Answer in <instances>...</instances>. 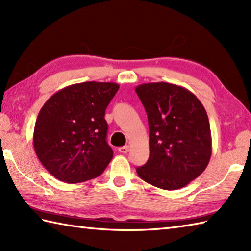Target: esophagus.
I'll return each mask as SVG.
<instances>
[{"label": "esophagus", "instance_id": "esophagus-1", "mask_svg": "<svg viewBox=\"0 0 251 251\" xmlns=\"http://www.w3.org/2000/svg\"><path fill=\"white\" fill-rule=\"evenodd\" d=\"M128 151H129V147L128 146H124V147L119 148V152H121L123 154H125V153H127Z\"/></svg>", "mask_w": 251, "mask_h": 251}]
</instances>
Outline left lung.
I'll use <instances>...</instances> for the list:
<instances>
[{
    "instance_id": "left-lung-1",
    "label": "left lung",
    "mask_w": 251,
    "mask_h": 251,
    "mask_svg": "<svg viewBox=\"0 0 251 251\" xmlns=\"http://www.w3.org/2000/svg\"><path fill=\"white\" fill-rule=\"evenodd\" d=\"M135 90L150 130V156L137 174L159 189L183 188L204 172L211 156L206 110L193 93L175 84L147 83Z\"/></svg>"
}]
</instances>
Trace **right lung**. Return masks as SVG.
Segmentation results:
<instances>
[{
  "label": "right lung",
  "mask_w": 251,
  "mask_h": 251,
  "mask_svg": "<svg viewBox=\"0 0 251 251\" xmlns=\"http://www.w3.org/2000/svg\"><path fill=\"white\" fill-rule=\"evenodd\" d=\"M120 85L73 84L54 94L35 122L33 146L47 172L67 183L94 179L113 157L106 142L105 109Z\"/></svg>",
  "instance_id": "add662e5"
}]
</instances>
